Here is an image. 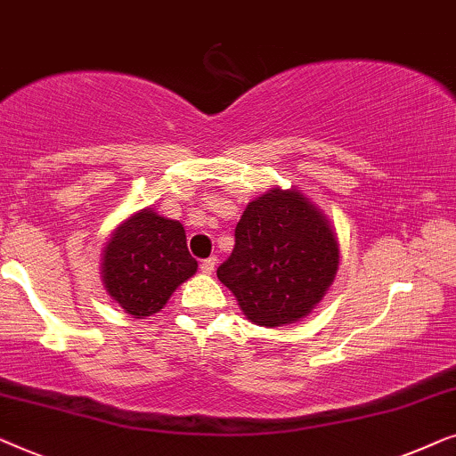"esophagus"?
Here are the masks:
<instances>
[{
	"label": "esophagus",
	"mask_w": 456,
	"mask_h": 456,
	"mask_svg": "<svg viewBox=\"0 0 456 456\" xmlns=\"http://www.w3.org/2000/svg\"><path fill=\"white\" fill-rule=\"evenodd\" d=\"M215 265H216V258H207L200 262V271L204 274H213L215 273Z\"/></svg>",
	"instance_id": "1"
}]
</instances>
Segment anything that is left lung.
Segmentation results:
<instances>
[{"label": "left lung", "mask_w": 456, "mask_h": 456, "mask_svg": "<svg viewBox=\"0 0 456 456\" xmlns=\"http://www.w3.org/2000/svg\"><path fill=\"white\" fill-rule=\"evenodd\" d=\"M337 268L338 243L322 210L297 190L273 188L243 210L216 277L248 320L277 329L312 312Z\"/></svg>", "instance_id": "left-lung-1"}]
</instances>
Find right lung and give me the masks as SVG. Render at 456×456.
<instances>
[{"instance_id":"right-lung-1","label":"right lung","mask_w":456,"mask_h":456,"mask_svg":"<svg viewBox=\"0 0 456 456\" xmlns=\"http://www.w3.org/2000/svg\"><path fill=\"white\" fill-rule=\"evenodd\" d=\"M101 268L105 289L121 310L144 318L161 310L198 262L188 252L182 223L144 208L113 231Z\"/></svg>"}]
</instances>
